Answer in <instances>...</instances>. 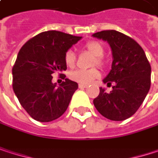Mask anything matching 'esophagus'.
Listing matches in <instances>:
<instances>
[{"label": "esophagus", "instance_id": "1", "mask_svg": "<svg viewBox=\"0 0 158 158\" xmlns=\"http://www.w3.org/2000/svg\"><path fill=\"white\" fill-rule=\"evenodd\" d=\"M89 85H86V84H79V89H85V88H88Z\"/></svg>", "mask_w": 158, "mask_h": 158}]
</instances>
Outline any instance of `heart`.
<instances>
[{
    "instance_id": "1",
    "label": "heart",
    "mask_w": 158,
    "mask_h": 158,
    "mask_svg": "<svg viewBox=\"0 0 158 158\" xmlns=\"http://www.w3.org/2000/svg\"><path fill=\"white\" fill-rule=\"evenodd\" d=\"M83 48L84 50L94 56L92 66L98 65L103 67L105 65V59L103 57L104 48L100 42L98 41L88 42ZM64 61L69 68H73L75 66L76 56L72 50H69L66 52L64 56ZM100 76H101V72L96 68L89 69H76L69 73V78L80 84H90L94 79H98Z\"/></svg>"
}]
</instances>
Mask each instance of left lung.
<instances>
[{"label":"left lung","mask_w":158,"mask_h":158,"mask_svg":"<svg viewBox=\"0 0 158 158\" xmlns=\"http://www.w3.org/2000/svg\"><path fill=\"white\" fill-rule=\"evenodd\" d=\"M92 36L107 41L110 45L113 60L110 73L103 82L107 85L114 83L110 93L100 88V94L93 100L94 106L109 120H126L139 109L149 91V61L136 41L118 31H102Z\"/></svg>","instance_id":"obj_1"}]
</instances>
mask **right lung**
Listing matches in <instances>:
<instances>
[{"label":"right lung","mask_w":158,"mask_h":158,"mask_svg":"<svg viewBox=\"0 0 158 158\" xmlns=\"http://www.w3.org/2000/svg\"><path fill=\"white\" fill-rule=\"evenodd\" d=\"M81 39L59 31L40 33L20 49L13 67V89L27 113L35 120L48 123L59 118L68 109L78 83L65 79L58 87L52 74L67 69L66 52Z\"/></svg>","instance_id":"add662e5"}]
</instances>
